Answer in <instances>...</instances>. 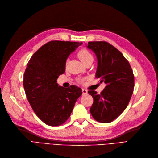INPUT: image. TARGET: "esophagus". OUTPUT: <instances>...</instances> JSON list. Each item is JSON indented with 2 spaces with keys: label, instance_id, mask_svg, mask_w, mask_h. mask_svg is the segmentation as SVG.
I'll list each match as a JSON object with an SVG mask.
<instances>
[{
  "label": "esophagus",
  "instance_id": "34e87169",
  "mask_svg": "<svg viewBox=\"0 0 158 158\" xmlns=\"http://www.w3.org/2000/svg\"><path fill=\"white\" fill-rule=\"evenodd\" d=\"M82 93H83V94H87V90L84 89H82Z\"/></svg>",
  "mask_w": 158,
  "mask_h": 158
}]
</instances>
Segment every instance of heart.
I'll return each instance as SVG.
<instances>
[{
    "label": "heart",
    "instance_id": "1",
    "mask_svg": "<svg viewBox=\"0 0 158 158\" xmlns=\"http://www.w3.org/2000/svg\"><path fill=\"white\" fill-rule=\"evenodd\" d=\"M78 57L84 64H85L87 61L91 60H93V56L91 52L86 49H82L80 50L78 52ZM78 80L80 83H82L84 81V79L82 78H79Z\"/></svg>",
    "mask_w": 158,
    "mask_h": 158
}]
</instances>
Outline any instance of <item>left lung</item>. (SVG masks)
Returning a JSON list of instances; mask_svg holds the SVG:
<instances>
[{
	"label": "left lung",
	"instance_id": "1",
	"mask_svg": "<svg viewBox=\"0 0 158 158\" xmlns=\"http://www.w3.org/2000/svg\"><path fill=\"white\" fill-rule=\"evenodd\" d=\"M87 48L97 56L96 77L106 84L100 94L88 91L94 100L90 112L97 122L109 123L122 113L130 102L134 87L133 71L122 52L109 43L89 42Z\"/></svg>",
	"mask_w": 158,
	"mask_h": 158
}]
</instances>
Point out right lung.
<instances>
[{"instance_id":"add662e5","label":"right lung","mask_w":158,"mask_h":158,"mask_svg":"<svg viewBox=\"0 0 158 158\" xmlns=\"http://www.w3.org/2000/svg\"><path fill=\"white\" fill-rule=\"evenodd\" d=\"M81 44L50 41L37 50L27 64L23 80L27 99L36 116L49 126L64 123L82 94L76 85L65 89L56 83L65 73L67 57Z\"/></svg>"}]
</instances>
